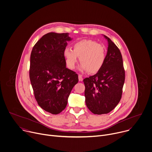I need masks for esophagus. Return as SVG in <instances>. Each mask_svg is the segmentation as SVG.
I'll list each match as a JSON object with an SVG mask.
<instances>
[{
	"label": "esophagus",
	"instance_id": "34e87169",
	"mask_svg": "<svg viewBox=\"0 0 152 152\" xmlns=\"http://www.w3.org/2000/svg\"><path fill=\"white\" fill-rule=\"evenodd\" d=\"M78 80H79L80 81H82L83 80V78L82 75H80V74L78 75Z\"/></svg>",
	"mask_w": 152,
	"mask_h": 152
}]
</instances>
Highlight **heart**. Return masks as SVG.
<instances>
[{
    "instance_id": "obj_1",
    "label": "heart",
    "mask_w": 152,
    "mask_h": 152,
    "mask_svg": "<svg viewBox=\"0 0 152 152\" xmlns=\"http://www.w3.org/2000/svg\"><path fill=\"white\" fill-rule=\"evenodd\" d=\"M72 48L73 50L66 48L64 50L68 68L73 69L75 68L78 57L81 63L80 69L87 71L90 74L97 73L104 65L106 58V49L104 45L92 40L83 39L74 43Z\"/></svg>"
}]
</instances>
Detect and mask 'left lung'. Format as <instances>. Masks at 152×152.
<instances>
[{
    "label": "left lung",
    "mask_w": 152,
    "mask_h": 152,
    "mask_svg": "<svg viewBox=\"0 0 152 152\" xmlns=\"http://www.w3.org/2000/svg\"><path fill=\"white\" fill-rule=\"evenodd\" d=\"M108 48L102 69L93 76L84 79L86 103L94 114H106L119 103L125 81L122 55L116 45L107 36Z\"/></svg>",
    "instance_id": "1"
}]
</instances>
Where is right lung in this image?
Wrapping results in <instances>:
<instances>
[{"instance_id":"1","label":"right lung","mask_w":152,"mask_h":152,"mask_svg":"<svg viewBox=\"0 0 152 152\" xmlns=\"http://www.w3.org/2000/svg\"><path fill=\"white\" fill-rule=\"evenodd\" d=\"M70 40L68 33H49L35 44L30 56L29 74L35 99L43 110L53 115L65 109L78 82L77 74L66 68L64 50Z\"/></svg>"}]
</instances>
